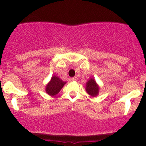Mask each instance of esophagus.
I'll return each instance as SVG.
<instances>
[{
    "instance_id": "esophagus-1",
    "label": "esophagus",
    "mask_w": 146,
    "mask_h": 146,
    "mask_svg": "<svg viewBox=\"0 0 146 146\" xmlns=\"http://www.w3.org/2000/svg\"><path fill=\"white\" fill-rule=\"evenodd\" d=\"M71 80H72V81H76V76H74V77H72L71 79Z\"/></svg>"
}]
</instances>
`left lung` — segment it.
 <instances>
[{"mask_svg": "<svg viewBox=\"0 0 146 146\" xmlns=\"http://www.w3.org/2000/svg\"><path fill=\"white\" fill-rule=\"evenodd\" d=\"M86 90L87 93L89 95L92 96H96L98 94L99 88L98 86L96 84V81L94 79H91L88 82L86 83Z\"/></svg>", "mask_w": 146, "mask_h": 146, "instance_id": "1", "label": "left lung"}]
</instances>
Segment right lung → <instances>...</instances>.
Returning <instances> with one entry per match:
<instances>
[{"instance_id": "obj_1", "label": "right lung", "mask_w": 146, "mask_h": 146, "mask_svg": "<svg viewBox=\"0 0 146 146\" xmlns=\"http://www.w3.org/2000/svg\"><path fill=\"white\" fill-rule=\"evenodd\" d=\"M66 84L58 76H53L51 78L50 82L46 86V91L50 96H55L60 92L63 86Z\"/></svg>"}]
</instances>
